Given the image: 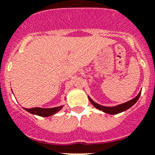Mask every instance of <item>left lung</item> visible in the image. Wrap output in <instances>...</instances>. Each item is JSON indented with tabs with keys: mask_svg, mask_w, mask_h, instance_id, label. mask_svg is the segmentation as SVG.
<instances>
[{
	"mask_svg": "<svg viewBox=\"0 0 155 155\" xmlns=\"http://www.w3.org/2000/svg\"><path fill=\"white\" fill-rule=\"evenodd\" d=\"M141 90L140 91L139 93L138 94L136 97L132 99L131 100L128 101V102H125V103L122 104H119V105H115V106H112V107H108V106H104V105H99V104L96 103L95 102H94L92 99H91L89 96H88V99L90 101V102L92 103V105H93L95 108H96L99 110L102 111V112H105V113H108L109 115H116V114L121 113L122 112H125V111L128 110V108H131L132 105H134V104L136 103L137 101L139 99L140 95H141Z\"/></svg>",
	"mask_w": 155,
	"mask_h": 155,
	"instance_id": "obj_1",
	"label": "left lung"
}]
</instances>
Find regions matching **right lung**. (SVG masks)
<instances>
[{
	"mask_svg": "<svg viewBox=\"0 0 155 155\" xmlns=\"http://www.w3.org/2000/svg\"><path fill=\"white\" fill-rule=\"evenodd\" d=\"M64 105H60V106L54 107V108H40V107H35L32 108H24V110L33 115H39L41 117H49L51 115H55L58 112H60Z\"/></svg>",
	"mask_w": 155,
	"mask_h": 155,
	"instance_id": "right-lung-1",
	"label": "right lung"
}]
</instances>
